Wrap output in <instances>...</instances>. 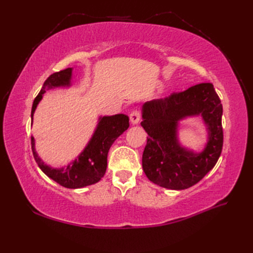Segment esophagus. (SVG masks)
<instances>
[{"instance_id":"34e87169","label":"esophagus","mask_w":253,"mask_h":253,"mask_svg":"<svg viewBox=\"0 0 253 253\" xmlns=\"http://www.w3.org/2000/svg\"><path fill=\"white\" fill-rule=\"evenodd\" d=\"M129 120H131V122L133 125H137L138 122L140 121V112L139 111H133L131 113V115H129Z\"/></svg>"}]
</instances>
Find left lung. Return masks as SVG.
<instances>
[{
	"label": "left lung",
	"instance_id": "left-lung-1",
	"mask_svg": "<svg viewBox=\"0 0 253 253\" xmlns=\"http://www.w3.org/2000/svg\"><path fill=\"white\" fill-rule=\"evenodd\" d=\"M201 114L209 128L204 151L182 148L177 139L178 121ZM223 105L212 83H200L180 93L142 105L141 126L148 133L142 169L156 185L183 190L194 186L216 165L223 149Z\"/></svg>",
	"mask_w": 253,
	"mask_h": 253
}]
</instances>
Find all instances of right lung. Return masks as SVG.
I'll list each match as a JSON object with an SVG mask.
<instances>
[{
	"mask_svg": "<svg viewBox=\"0 0 253 253\" xmlns=\"http://www.w3.org/2000/svg\"><path fill=\"white\" fill-rule=\"evenodd\" d=\"M73 68L53 73L45 80L40 93L35 98L32 109V124L34 113L45 91L59 86H70ZM129 126L128 117L125 114L99 118L96 131L88 144L73 163L61 169L48 167L38 156L35 149V138L32 137V149L36 163L49 178L68 189H79L94 185L105 174L108 167V153L113 142Z\"/></svg>",
	"mask_w": 253,
	"mask_h": 253,
	"instance_id": "obj_1",
	"label": "right lung"
}]
</instances>
